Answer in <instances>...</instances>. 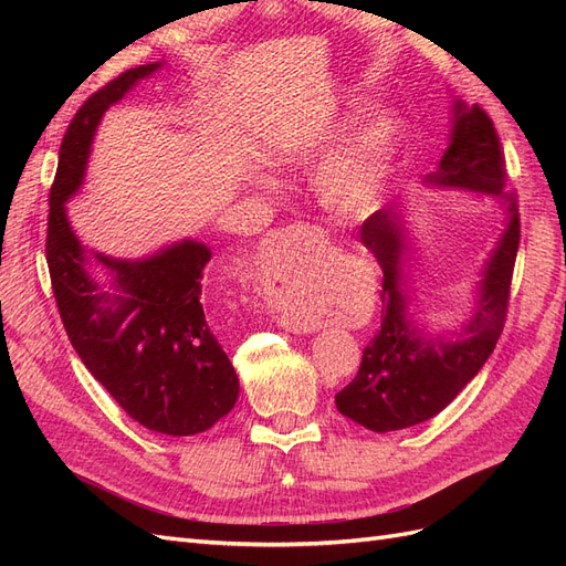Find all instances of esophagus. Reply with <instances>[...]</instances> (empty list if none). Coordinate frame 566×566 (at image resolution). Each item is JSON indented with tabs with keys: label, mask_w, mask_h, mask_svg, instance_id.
<instances>
[{
	"label": "esophagus",
	"mask_w": 566,
	"mask_h": 566,
	"mask_svg": "<svg viewBox=\"0 0 566 566\" xmlns=\"http://www.w3.org/2000/svg\"><path fill=\"white\" fill-rule=\"evenodd\" d=\"M323 238H325V231L321 227L306 224V221H295V224H290V227L273 233L269 245H271V250L276 252V254H285V252H295V248L300 243H304V241H314L316 243V241H323ZM281 323L285 325L287 331H293V333H306V331H310V325L300 323L293 316H283Z\"/></svg>",
	"instance_id": "1"
}]
</instances>
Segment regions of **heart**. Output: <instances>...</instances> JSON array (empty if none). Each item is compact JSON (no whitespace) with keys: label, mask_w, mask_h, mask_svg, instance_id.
<instances>
[{"label":"heart","mask_w":566,"mask_h":566,"mask_svg":"<svg viewBox=\"0 0 566 566\" xmlns=\"http://www.w3.org/2000/svg\"><path fill=\"white\" fill-rule=\"evenodd\" d=\"M389 169V129L375 127L345 158L335 160L323 175V188L339 208H361L378 196ZM285 304H295L285 297Z\"/></svg>","instance_id":"heart-1"}]
</instances>
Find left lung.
<instances>
[{"instance_id":"8db88e82","label":"left lung","mask_w":566,"mask_h":566,"mask_svg":"<svg viewBox=\"0 0 566 566\" xmlns=\"http://www.w3.org/2000/svg\"><path fill=\"white\" fill-rule=\"evenodd\" d=\"M432 181L499 196L507 208V229L493 250L479 285V304L465 333L455 339L422 335L406 316L401 295L403 231L394 208L373 212L361 227V243L378 260L382 279V323L364 349L356 378L335 394L342 416L373 432H394L434 418L486 364L499 342L512 271L520 248L517 193L505 191L503 144L489 113L474 104H455V125Z\"/></svg>"}]
</instances>
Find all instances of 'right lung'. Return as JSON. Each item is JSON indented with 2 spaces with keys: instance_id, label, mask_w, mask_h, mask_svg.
<instances>
[{
  "instance_id": "1",
  "label": "right lung",
  "mask_w": 566,
  "mask_h": 566,
  "mask_svg": "<svg viewBox=\"0 0 566 566\" xmlns=\"http://www.w3.org/2000/svg\"><path fill=\"white\" fill-rule=\"evenodd\" d=\"M160 63L132 67L94 92L65 129L49 191L46 264L63 328L77 356L125 413L153 432L188 437L210 430L238 399V375L202 312L210 248L184 241L144 262L96 254L115 273L117 295L98 293L65 200L84 177L101 115Z\"/></svg>"
}]
</instances>
